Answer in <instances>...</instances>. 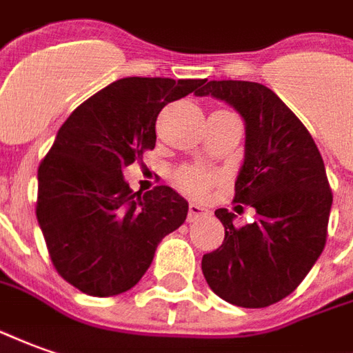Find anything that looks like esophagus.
Here are the masks:
<instances>
[{
  "label": "esophagus",
  "mask_w": 353,
  "mask_h": 353,
  "mask_svg": "<svg viewBox=\"0 0 353 353\" xmlns=\"http://www.w3.org/2000/svg\"><path fill=\"white\" fill-rule=\"evenodd\" d=\"M208 216H210V210H208V208H204V206L196 204V202H191V204H189V221H196V219L208 218Z\"/></svg>",
  "instance_id": "obj_1"
}]
</instances>
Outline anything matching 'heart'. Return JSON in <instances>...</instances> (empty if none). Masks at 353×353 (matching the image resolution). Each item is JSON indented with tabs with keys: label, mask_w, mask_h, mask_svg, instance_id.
Returning <instances> with one entry per match:
<instances>
[{
	"label": "heart",
	"mask_w": 353,
	"mask_h": 353,
	"mask_svg": "<svg viewBox=\"0 0 353 353\" xmlns=\"http://www.w3.org/2000/svg\"><path fill=\"white\" fill-rule=\"evenodd\" d=\"M214 181V174L202 166H185L176 172V183L191 194H201Z\"/></svg>",
	"instance_id": "obj_1"
}]
</instances>
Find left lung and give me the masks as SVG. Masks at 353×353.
I'll list each match as a JSON object with an SVG mask.
<instances>
[{"label":"left lung","instance_id":"8db88e82","mask_svg":"<svg viewBox=\"0 0 353 353\" xmlns=\"http://www.w3.org/2000/svg\"><path fill=\"white\" fill-rule=\"evenodd\" d=\"M196 95L225 101L245 120V162L233 202L256 210L243 228L233 225V212L216 210L225 236L202 256V273L229 304L265 307L296 290L327 243L332 193L321 152L296 114L262 83L212 80Z\"/></svg>","mask_w":353,"mask_h":353}]
</instances>
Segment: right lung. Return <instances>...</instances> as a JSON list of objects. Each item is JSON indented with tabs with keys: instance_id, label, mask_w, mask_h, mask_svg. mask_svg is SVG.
<instances>
[{
	"instance_id": "1",
	"label": "right lung",
	"mask_w": 353,
	"mask_h": 353,
	"mask_svg": "<svg viewBox=\"0 0 353 353\" xmlns=\"http://www.w3.org/2000/svg\"><path fill=\"white\" fill-rule=\"evenodd\" d=\"M206 80L122 78L61 125L38 168L36 216L59 275L90 296L135 287L189 204L168 185L134 193L122 170L157 143L160 110Z\"/></svg>"
}]
</instances>
